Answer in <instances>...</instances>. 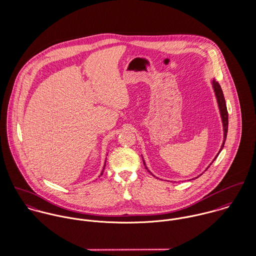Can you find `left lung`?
<instances>
[{
    "label": "left lung",
    "mask_w": 256,
    "mask_h": 256,
    "mask_svg": "<svg viewBox=\"0 0 256 256\" xmlns=\"http://www.w3.org/2000/svg\"><path fill=\"white\" fill-rule=\"evenodd\" d=\"M212 84H213V88H214V92H215V94H216V98H217V102H218V106H219L220 114V118H222V130H224V141H222V146L220 148L219 152L217 154V156H215V158L213 160V162L217 158V156H219L220 150H222L224 145V142H226V134H228V110H226V100H224V94H222V90L220 88V86L218 82L215 80V78L212 80ZM144 162V160H143ZM213 162L210 164V166L213 164ZM144 166H146V164L144 162ZM208 166V168H209ZM206 168V170H207ZM146 170H148V168L146 166ZM148 172H150L148 170ZM154 176V174H152ZM201 176V174H200ZM198 178V176H197Z\"/></svg>",
    "instance_id": "left-lung-1"
}]
</instances>
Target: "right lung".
<instances>
[{"label":"right lung","instance_id":"obj_1","mask_svg":"<svg viewBox=\"0 0 256 256\" xmlns=\"http://www.w3.org/2000/svg\"><path fill=\"white\" fill-rule=\"evenodd\" d=\"M106 168V164H104V170ZM104 170H102V174H100V176H102V174H104Z\"/></svg>","mask_w":256,"mask_h":256}]
</instances>
